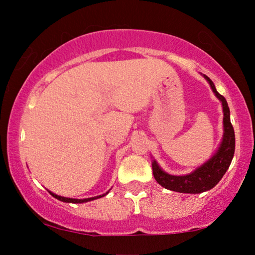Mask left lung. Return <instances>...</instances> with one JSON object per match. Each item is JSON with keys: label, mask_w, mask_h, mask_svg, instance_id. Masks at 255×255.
Masks as SVG:
<instances>
[{"label": "left lung", "mask_w": 255, "mask_h": 255, "mask_svg": "<svg viewBox=\"0 0 255 255\" xmlns=\"http://www.w3.org/2000/svg\"><path fill=\"white\" fill-rule=\"evenodd\" d=\"M204 78L210 83V87L215 95L222 101L223 113H224V120H223V122H224V135H223V141L219 146L217 153L204 165L198 167L196 170L188 174V175H169V174L163 172L156 161L153 160V175H154L156 182L160 186L166 188V189L177 191V193L200 194L203 193V191L210 190L224 176L226 170L229 169L230 163L232 161L233 154H235V130H233L231 121H230V109L228 102H226L225 97L216 90L214 82L207 75H204Z\"/></svg>", "instance_id": "8db88e82"}]
</instances>
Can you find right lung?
<instances>
[{"label": "right lung", "mask_w": 255, "mask_h": 255, "mask_svg": "<svg viewBox=\"0 0 255 255\" xmlns=\"http://www.w3.org/2000/svg\"><path fill=\"white\" fill-rule=\"evenodd\" d=\"M48 193H50L53 197L57 198V200H59V201H62V202H67V203H83V202H89V201H93V200H95V198H100V197L104 196V195H107V194H104V195H100V196H96V197L83 198V200H75V198H68V197L58 196V195H55V194H53V193H51V191H48Z\"/></svg>", "instance_id": "1"}]
</instances>
